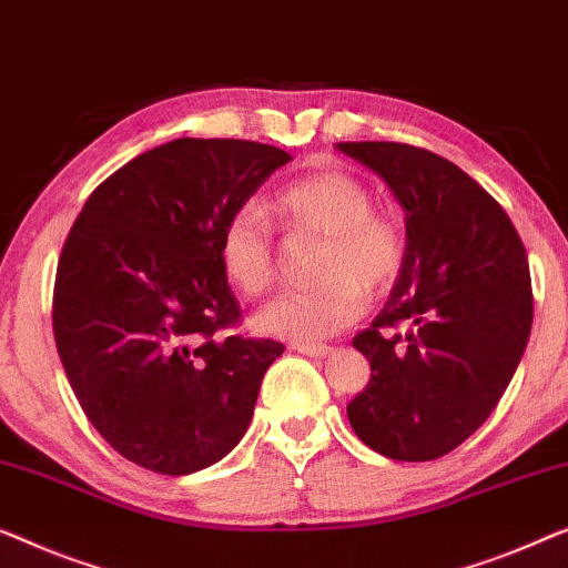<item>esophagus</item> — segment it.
Returning <instances> with one entry per match:
<instances>
[{
  "label": "esophagus",
  "mask_w": 568,
  "mask_h": 568,
  "mask_svg": "<svg viewBox=\"0 0 568 568\" xmlns=\"http://www.w3.org/2000/svg\"><path fill=\"white\" fill-rule=\"evenodd\" d=\"M292 348L304 353V356H310V358H325L333 353L331 345H325V343H294Z\"/></svg>",
  "instance_id": "1"
}]
</instances>
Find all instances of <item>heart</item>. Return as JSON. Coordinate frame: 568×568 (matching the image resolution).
I'll return each instance as SVG.
<instances>
[{"mask_svg": "<svg viewBox=\"0 0 568 568\" xmlns=\"http://www.w3.org/2000/svg\"><path fill=\"white\" fill-rule=\"evenodd\" d=\"M271 212L286 233L320 235L315 276L323 282L264 304L253 320L258 333L300 343L341 333L364 315L366 290H386L405 268L402 227L376 215L372 192L341 171H320L282 189ZM217 258L227 282L248 297L274 284V235L258 207L241 204L230 212L220 230Z\"/></svg>", "mask_w": 568, "mask_h": 568, "instance_id": "b5f03b06", "label": "heart"}]
</instances>
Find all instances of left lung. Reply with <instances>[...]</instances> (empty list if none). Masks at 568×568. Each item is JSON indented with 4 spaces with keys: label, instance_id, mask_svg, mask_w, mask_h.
<instances>
[{
    "label": "left lung",
    "instance_id": "left-lung-1",
    "mask_svg": "<svg viewBox=\"0 0 568 568\" xmlns=\"http://www.w3.org/2000/svg\"><path fill=\"white\" fill-rule=\"evenodd\" d=\"M405 207L407 258L353 348L372 364L348 402L361 440L433 462L476 433L520 364L532 325L525 245L495 196L456 163L407 143H338Z\"/></svg>",
    "mask_w": 568,
    "mask_h": 568
}]
</instances>
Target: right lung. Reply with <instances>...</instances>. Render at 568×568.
<instances>
[{
  "instance_id": "add662e5",
  "label": "right lung",
  "mask_w": 568,
  "mask_h": 568,
  "mask_svg": "<svg viewBox=\"0 0 568 568\" xmlns=\"http://www.w3.org/2000/svg\"><path fill=\"white\" fill-rule=\"evenodd\" d=\"M290 161L264 143L176 138L114 171L79 212L55 271V348L89 423L128 462L194 474L248 430L284 345L217 338L241 320L217 241Z\"/></svg>"
}]
</instances>
